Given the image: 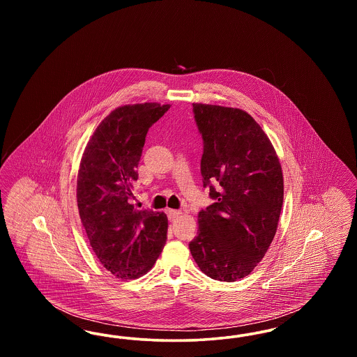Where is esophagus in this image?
Returning a JSON list of instances; mask_svg holds the SVG:
<instances>
[{
    "instance_id": "1",
    "label": "esophagus",
    "mask_w": 357,
    "mask_h": 357,
    "mask_svg": "<svg viewBox=\"0 0 357 357\" xmlns=\"http://www.w3.org/2000/svg\"><path fill=\"white\" fill-rule=\"evenodd\" d=\"M181 214H182V213H181L179 210H171V208L167 210V215H169V218H170V220H175V218H178Z\"/></svg>"
}]
</instances>
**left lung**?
<instances>
[{
  "instance_id": "1",
  "label": "left lung",
  "mask_w": 357,
  "mask_h": 357,
  "mask_svg": "<svg viewBox=\"0 0 357 357\" xmlns=\"http://www.w3.org/2000/svg\"><path fill=\"white\" fill-rule=\"evenodd\" d=\"M204 139L201 174L215 201L198 214L190 252L213 280L233 282L253 272L275 236L284 178L272 142L248 112L192 104Z\"/></svg>"
}]
</instances>
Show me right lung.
<instances>
[{"label": "right lung", "mask_w": 357, "mask_h": 357, "mask_svg": "<svg viewBox=\"0 0 357 357\" xmlns=\"http://www.w3.org/2000/svg\"><path fill=\"white\" fill-rule=\"evenodd\" d=\"M170 104L118 107L95 130L77 174V207L86 237L102 266L118 278L149 272L162 253L165 213L135 210L132 187L149 128Z\"/></svg>", "instance_id": "1"}]
</instances>
